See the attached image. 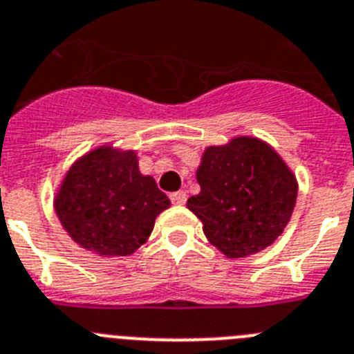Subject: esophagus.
Here are the masks:
<instances>
[{"label":"esophagus","mask_w":354,"mask_h":354,"mask_svg":"<svg viewBox=\"0 0 354 354\" xmlns=\"http://www.w3.org/2000/svg\"><path fill=\"white\" fill-rule=\"evenodd\" d=\"M171 201H173V205H178V207H181V205H185V203H187V194L183 192V190H178V192L171 194Z\"/></svg>","instance_id":"obj_1"}]
</instances>
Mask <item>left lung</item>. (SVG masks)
Wrapping results in <instances>:
<instances>
[{
  "mask_svg": "<svg viewBox=\"0 0 354 354\" xmlns=\"http://www.w3.org/2000/svg\"><path fill=\"white\" fill-rule=\"evenodd\" d=\"M196 180L201 190L187 208L208 242L232 260L274 244L296 207V174L274 147L251 135L205 147Z\"/></svg>",
  "mask_w": 354,
  "mask_h": 354,
  "instance_id": "obj_1",
  "label": "left lung"
}]
</instances>
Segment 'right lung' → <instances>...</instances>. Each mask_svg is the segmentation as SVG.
I'll return each mask as SVG.
<instances>
[{"instance_id": "add662e5", "label": "right lung", "mask_w": 354, "mask_h": 354, "mask_svg": "<svg viewBox=\"0 0 354 354\" xmlns=\"http://www.w3.org/2000/svg\"><path fill=\"white\" fill-rule=\"evenodd\" d=\"M67 235L101 258L128 257L146 244L171 207L155 178L142 174L135 149L101 144L71 164L53 198Z\"/></svg>"}]
</instances>
